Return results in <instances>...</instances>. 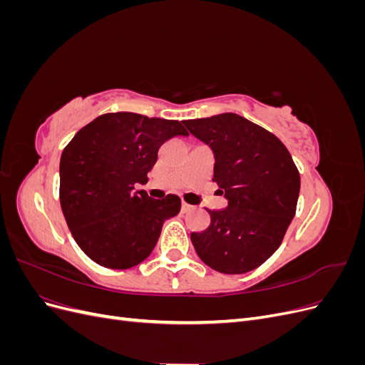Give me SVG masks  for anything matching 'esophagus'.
I'll use <instances>...</instances> for the list:
<instances>
[{
	"label": "esophagus",
	"instance_id": "1",
	"mask_svg": "<svg viewBox=\"0 0 365 365\" xmlns=\"http://www.w3.org/2000/svg\"><path fill=\"white\" fill-rule=\"evenodd\" d=\"M193 207L190 205V204H187V202H181V212L182 213H187V212H190Z\"/></svg>",
	"mask_w": 365,
	"mask_h": 365
}]
</instances>
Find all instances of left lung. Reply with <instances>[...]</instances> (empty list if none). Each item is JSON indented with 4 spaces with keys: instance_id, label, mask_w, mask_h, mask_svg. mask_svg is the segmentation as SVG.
Here are the masks:
<instances>
[{
    "instance_id": "left-lung-1",
    "label": "left lung",
    "mask_w": 365,
    "mask_h": 365,
    "mask_svg": "<svg viewBox=\"0 0 365 365\" xmlns=\"http://www.w3.org/2000/svg\"><path fill=\"white\" fill-rule=\"evenodd\" d=\"M182 123L212 149L213 181L228 201L224 210H208L207 230L190 235L197 256L224 274L256 269L280 247L295 216L300 173L289 150L233 113Z\"/></svg>"
}]
</instances>
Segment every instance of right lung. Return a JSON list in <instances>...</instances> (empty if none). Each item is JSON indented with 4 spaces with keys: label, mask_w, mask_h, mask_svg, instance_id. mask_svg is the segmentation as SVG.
<instances>
[{
    "label": "right lung",
    "mask_w": 365,
    "mask_h": 365,
    "mask_svg": "<svg viewBox=\"0 0 365 365\" xmlns=\"http://www.w3.org/2000/svg\"><path fill=\"white\" fill-rule=\"evenodd\" d=\"M176 135H189L178 120L111 113L83 126L63 149L62 213L76 244L101 267H135L155 248L164 220L180 213L176 195L152 200L137 190L163 143Z\"/></svg>",
    "instance_id": "1"
}]
</instances>
